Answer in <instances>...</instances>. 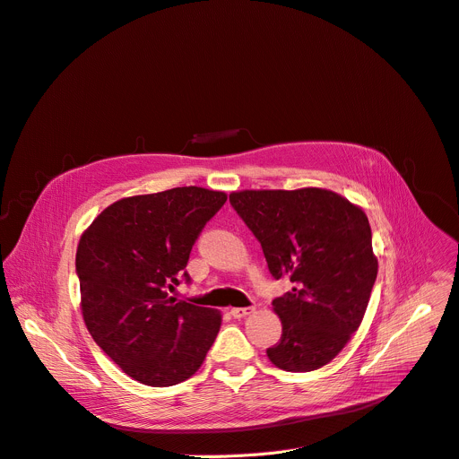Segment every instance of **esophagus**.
Instances as JSON below:
<instances>
[{
  "mask_svg": "<svg viewBox=\"0 0 459 459\" xmlns=\"http://www.w3.org/2000/svg\"><path fill=\"white\" fill-rule=\"evenodd\" d=\"M251 311H253V307H232V309H230V315H232L234 318H244V316H247Z\"/></svg>",
  "mask_w": 459,
  "mask_h": 459,
  "instance_id": "34e87169",
  "label": "esophagus"
}]
</instances>
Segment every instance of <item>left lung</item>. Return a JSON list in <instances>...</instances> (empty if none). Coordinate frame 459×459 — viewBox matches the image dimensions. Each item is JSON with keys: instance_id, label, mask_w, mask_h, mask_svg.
Instances as JSON below:
<instances>
[{"instance_id": "1", "label": "left lung", "mask_w": 459, "mask_h": 459, "mask_svg": "<svg viewBox=\"0 0 459 459\" xmlns=\"http://www.w3.org/2000/svg\"><path fill=\"white\" fill-rule=\"evenodd\" d=\"M229 201L263 247L275 279L290 290L273 298L283 333L266 349L279 369L326 366L360 326L377 279L366 213L328 189L240 191Z\"/></svg>"}]
</instances>
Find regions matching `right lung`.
Listing matches in <instances>:
<instances>
[{"mask_svg": "<svg viewBox=\"0 0 459 459\" xmlns=\"http://www.w3.org/2000/svg\"><path fill=\"white\" fill-rule=\"evenodd\" d=\"M227 195L174 187L122 198L95 217L76 249L84 323L134 381L172 386L203 366L221 326L215 309L176 300L189 253Z\"/></svg>", "mask_w": 459, "mask_h": 459, "instance_id": "1", "label": "right lung"}]
</instances>
